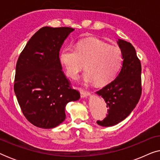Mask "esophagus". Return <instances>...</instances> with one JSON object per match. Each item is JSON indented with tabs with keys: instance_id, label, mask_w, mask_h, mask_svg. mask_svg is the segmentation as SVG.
<instances>
[{
	"instance_id": "34e87169",
	"label": "esophagus",
	"mask_w": 160,
	"mask_h": 160,
	"mask_svg": "<svg viewBox=\"0 0 160 160\" xmlns=\"http://www.w3.org/2000/svg\"><path fill=\"white\" fill-rule=\"evenodd\" d=\"M80 93H81V97L82 98H87L89 95V92L88 91L84 90L83 89H80Z\"/></svg>"
}]
</instances>
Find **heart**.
I'll return each instance as SVG.
<instances>
[{
    "mask_svg": "<svg viewBox=\"0 0 160 160\" xmlns=\"http://www.w3.org/2000/svg\"><path fill=\"white\" fill-rule=\"evenodd\" d=\"M60 60L70 77L76 78L84 69L87 71L82 76L85 83L95 82L102 86L110 83L119 71L122 54L119 48L111 47L96 38L81 41L77 48L68 46L63 48Z\"/></svg>",
    "mask_w": 160,
    "mask_h": 160,
    "instance_id": "heart-1",
    "label": "heart"
}]
</instances>
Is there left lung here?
<instances>
[{
	"label": "left lung",
	"mask_w": 160,
	"mask_h": 160,
	"mask_svg": "<svg viewBox=\"0 0 160 160\" xmlns=\"http://www.w3.org/2000/svg\"><path fill=\"white\" fill-rule=\"evenodd\" d=\"M123 61L122 68L110 84L96 92L106 102L108 114L100 126L111 127L125 119L135 108L141 95V65L135 48L128 41L119 39Z\"/></svg>",
	"instance_id": "1"
}]
</instances>
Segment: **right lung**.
I'll return each instance as SVG.
<instances>
[{
  "instance_id": "obj_1",
  "label": "right lung",
  "mask_w": 160,
  "mask_h": 160,
  "mask_svg": "<svg viewBox=\"0 0 160 160\" xmlns=\"http://www.w3.org/2000/svg\"><path fill=\"white\" fill-rule=\"evenodd\" d=\"M73 28L43 27L32 36L16 65L14 93L24 116L43 129L58 126L65 119L69 102L80 98L70 87L59 58L61 47Z\"/></svg>"
}]
</instances>
